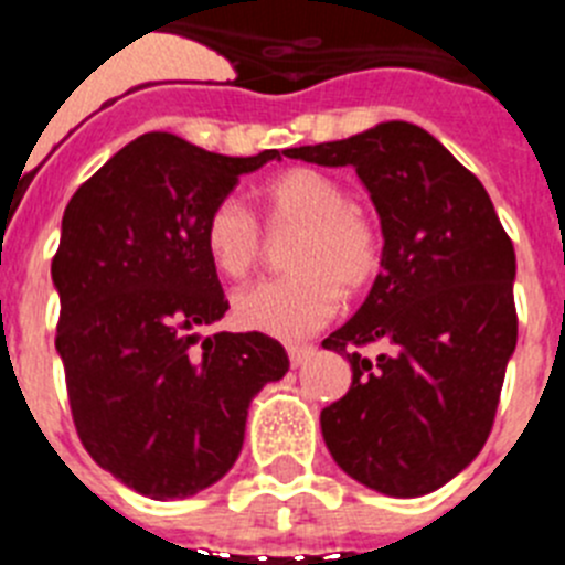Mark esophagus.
Instances as JSON below:
<instances>
[{
  "mask_svg": "<svg viewBox=\"0 0 565 565\" xmlns=\"http://www.w3.org/2000/svg\"><path fill=\"white\" fill-rule=\"evenodd\" d=\"M313 356V344H288V359H291L294 367L306 364Z\"/></svg>",
  "mask_w": 565,
  "mask_h": 565,
  "instance_id": "esophagus-1",
  "label": "esophagus"
}]
</instances>
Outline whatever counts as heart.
I'll list each match as a JSON object with an SVG mask.
<instances>
[{
  "instance_id": "heart-1",
  "label": "heart",
  "mask_w": 565,
  "mask_h": 565,
  "mask_svg": "<svg viewBox=\"0 0 565 565\" xmlns=\"http://www.w3.org/2000/svg\"><path fill=\"white\" fill-rule=\"evenodd\" d=\"M259 221L268 234L297 232L286 252L291 274L263 279L234 297V322L277 339H306L339 311L342 294L373 286L384 263L379 221L342 181L313 167H291L257 189ZM203 248L214 271L246 279L266 239L257 217L234 198L214 203L203 221Z\"/></svg>"
}]
</instances>
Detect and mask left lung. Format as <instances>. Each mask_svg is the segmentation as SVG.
<instances>
[{
    "label": "left lung",
    "mask_w": 565,
    "mask_h": 565,
    "mask_svg": "<svg viewBox=\"0 0 565 565\" xmlns=\"http://www.w3.org/2000/svg\"><path fill=\"white\" fill-rule=\"evenodd\" d=\"M286 154L353 167L382 217V271L356 317L322 342L353 371L319 416L328 450L364 487L427 495L481 452L495 424L518 342L512 239L481 181L416 124ZM373 341L388 351H355Z\"/></svg>",
    "instance_id": "8db88e82"
}]
</instances>
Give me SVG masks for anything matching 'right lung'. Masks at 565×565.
<instances>
[{"label":"right lung","instance_id":"1","mask_svg":"<svg viewBox=\"0 0 565 565\" xmlns=\"http://www.w3.org/2000/svg\"><path fill=\"white\" fill-rule=\"evenodd\" d=\"M277 149L228 158L169 132L115 152L64 209L53 282L70 413L98 467L149 498H186L237 461L248 402L286 376L266 333H212L228 311L203 221Z\"/></svg>","mask_w":565,"mask_h":565}]
</instances>
